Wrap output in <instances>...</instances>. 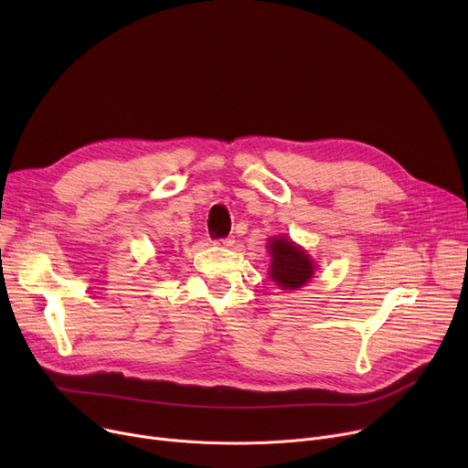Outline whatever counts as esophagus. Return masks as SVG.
I'll use <instances>...</instances> for the list:
<instances>
[{
    "label": "esophagus",
    "mask_w": 468,
    "mask_h": 468,
    "mask_svg": "<svg viewBox=\"0 0 468 468\" xmlns=\"http://www.w3.org/2000/svg\"><path fill=\"white\" fill-rule=\"evenodd\" d=\"M214 242L218 244V247H233L235 239L233 237H224V239H216Z\"/></svg>",
    "instance_id": "esophagus-1"
}]
</instances>
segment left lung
Returning a JSON list of instances; mask_svg holds the SVG:
<instances>
[{"mask_svg": "<svg viewBox=\"0 0 468 468\" xmlns=\"http://www.w3.org/2000/svg\"><path fill=\"white\" fill-rule=\"evenodd\" d=\"M267 250L271 254V269L269 275L284 290H298L313 277L314 263L309 254L298 244H293L288 239L277 237L269 239Z\"/></svg>", "mask_w": 468, "mask_h": 468, "instance_id": "left-lung-1", "label": "left lung"}]
</instances>
